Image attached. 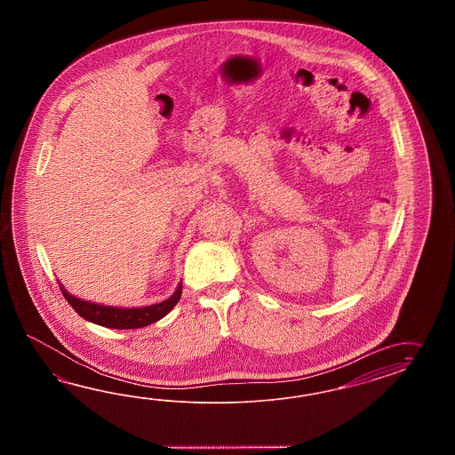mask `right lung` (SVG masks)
<instances>
[{
	"label": "right lung",
	"instance_id": "add662e5",
	"mask_svg": "<svg viewBox=\"0 0 455 455\" xmlns=\"http://www.w3.org/2000/svg\"><path fill=\"white\" fill-rule=\"evenodd\" d=\"M60 291L64 298L68 300V304L78 312L80 317L85 321L97 323L107 329H120V331H128V329H140L146 327L153 322L161 321L164 315H167L174 306L178 304L182 294V281L179 283L174 294L169 299L145 306V307H116V306H105V304H97L90 300L80 299L74 294L67 292V289L59 283Z\"/></svg>",
	"mask_w": 455,
	"mask_h": 455
}]
</instances>
